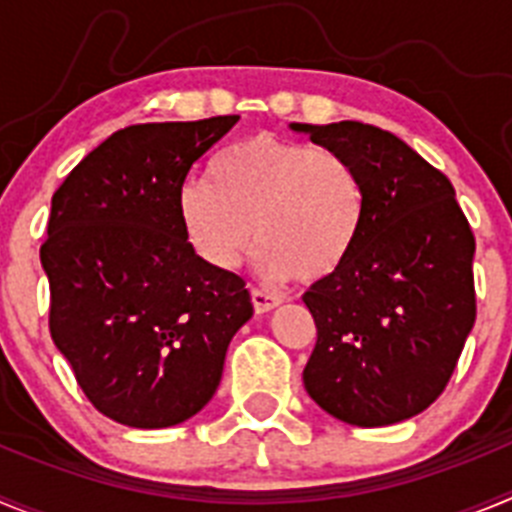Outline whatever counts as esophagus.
<instances>
[{
    "label": "esophagus",
    "mask_w": 512,
    "mask_h": 512,
    "mask_svg": "<svg viewBox=\"0 0 512 512\" xmlns=\"http://www.w3.org/2000/svg\"><path fill=\"white\" fill-rule=\"evenodd\" d=\"M251 302L256 312H269L279 305V297L271 295V292H264V289L251 287Z\"/></svg>",
    "instance_id": "esophagus-1"
}]
</instances>
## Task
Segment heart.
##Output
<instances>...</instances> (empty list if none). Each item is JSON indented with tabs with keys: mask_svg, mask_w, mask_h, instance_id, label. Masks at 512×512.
Returning <instances> with one entry per match:
<instances>
[{
	"mask_svg": "<svg viewBox=\"0 0 512 512\" xmlns=\"http://www.w3.org/2000/svg\"><path fill=\"white\" fill-rule=\"evenodd\" d=\"M210 174L212 182L182 184L179 220L212 269H235L259 241L264 277L312 284L330 277L359 238L364 179L338 151L256 133L225 148Z\"/></svg>",
	"mask_w": 512,
	"mask_h": 512,
	"instance_id": "heart-1",
	"label": "heart"
}]
</instances>
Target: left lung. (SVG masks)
<instances>
[{
    "instance_id": "obj_1",
    "label": "left lung",
    "mask_w": 512,
    "mask_h": 512,
    "mask_svg": "<svg viewBox=\"0 0 512 512\" xmlns=\"http://www.w3.org/2000/svg\"><path fill=\"white\" fill-rule=\"evenodd\" d=\"M364 179L348 259L307 289L318 341L302 382L325 413L377 428L438 400L477 318L474 233L449 176L374 125H292Z\"/></svg>"
}]
</instances>
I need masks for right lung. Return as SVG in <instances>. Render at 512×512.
<instances>
[{"label":"right lung","instance_id":"add662e5","mask_svg":"<svg viewBox=\"0 0 512 512\" xmlns=\"http://www.w3.org/2000/svg\"><path fill=\"white\" fill-rule=\"evenodd\" d=\"M238 115L130 125L56 189L40 264L51 338L94 408L130 428L200 413L230 338L253 315L246 282L184 238L179 192Z\"/></svg>","mask_w":512,"mask_h":512}]
</instances>
